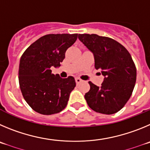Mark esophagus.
I'll return each instance as SVG.
<instances>
[{
    "label": "esophagus",
    "mask_w": 150,
    "mask_h": 150,
    "mask_svg": "<svg viewBox=\"0 0 150 150\" xmlns=\"http://www.w3.org/2000/svg\"><path fill=\"white\" fill-rule=\"evenodd\" d=\"M75 81H76L77 84H78V83H81V82L82 81V80H81V78H75Z\"/></svg>",
    "instance_id": "1"
}]
</instances>
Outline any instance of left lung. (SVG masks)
<instances>
[{
  "instance_id": "obj_1",
  "label": "left lung",
  "mask_w": 150,
  "mask_h": 150,
  "mask_svg": "<svg viewBox=\"0 0 150 150\" xmlns=\"http://www.w3.org/2000/svg\"><path fill=\"white\" fill-rule=\"evenodd\" d=\"M78 39L93 52L95 68L105 77L101 87L89 82L84 98L89 107L104 114H115L129 101L134 90L137 70L127 49L116 40L96 34H78Z\"/></svg>"
}]
</instances>
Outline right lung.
<instances>
[{"instance_id": "add662e5", "label": "right lung", "mask_w": 150, "mask_h": 150, "mask_svg": "<svg viewBox=\"0 0 150 150\" xmlns=\"http://www.w3.org/2000/svg\"><path fill=\"white\" fill-rule=\"evenodd\" d=\"M78 33L48 34L30 45L21 57L18 81L23 97L33 110L43 114H57L67 107L76 83L69 76L54 75L51 67H60L67 50Z\"/></svg>"}]
</instances>
